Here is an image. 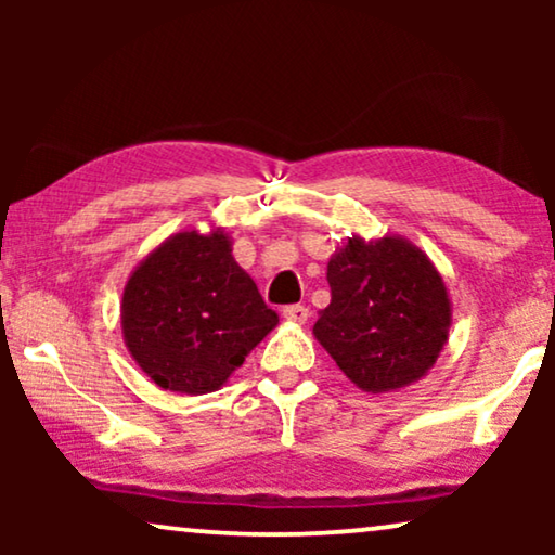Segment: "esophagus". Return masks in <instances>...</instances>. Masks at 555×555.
I'll return each mask as SVG.
<instances>
[{
    "instance_id": "1",
    "label": "esophagus",
    "mask_w": 555,
    "mask_h": 555,
    "mask_svg": "<svg viewBox=\"0 0 555 555\" xmlns=\"http://www.w3.org/2000/svg\"><path fill=\"white\" fill-rule=\"evenodd\" d=\"M308 308L306 306H285L283 308V318L291 323H306L308 321Z\"/></svg>"
}]
</instances>
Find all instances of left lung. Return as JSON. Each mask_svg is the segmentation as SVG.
<instances>
[{
    "label": "left lung",
    "mask_w": 555,
    "mask_h": 555,
    "mask_svg": "<svg viewBox=\"0 0 555 555\" xmlns=\"http://www.w3.org/2000/svg\"><path fill=\"white\" fill-rule=\"evenodd\" d=\"M325 278L331 302L313 336L348 382L386 393L427 376L452 325L450 291L427 253L399 234H351Z\"/></svg>",
    "instance_id": "8db88e82"
}]
</instances>
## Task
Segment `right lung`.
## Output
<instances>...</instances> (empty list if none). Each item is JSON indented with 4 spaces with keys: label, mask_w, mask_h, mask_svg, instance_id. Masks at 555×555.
Returning a JSON list of instances; mask_svg holds the SVG:
<instances>
[{
    "label": "right lung",
    "mask_w": 555,
    "mask_h": 555,
    "mask_svg": "<svg viewBox=\"0 0 555 555\" xmlns=\"http://www.w3.org/2000/svg\"><path fill=\"white\" fill-rule=\"evenodd\" d=\"M275 325L222 227L166 237L135 264L120 300L131 359L156 386L186 397L222 389Z\"/></svg>",
    "instance_id": "right-lung-1"
}]
</instances>
